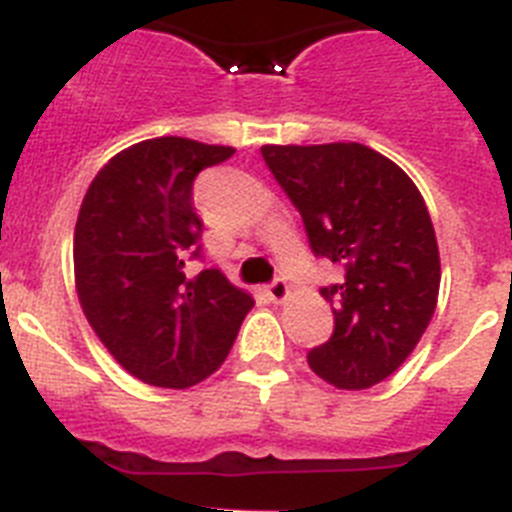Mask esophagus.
Instances as JSON below:
<instances>
[{
    "mask_svg": "<svg viewBox=\"0 0 512 512\" xmlns=\"http://www.w3.org/2000/svg\"><path fill=\"white\" fill-rule=\"evenodd\" d=\"M266 295H269V300H274V303H282V300H287V295H290V287H287L285 279L277 277L272 285H266Z\"/></svg>",
    "mask_w": 512,
    "mask_h": 512,
    "instance_id": "34e87169",
    "label": "esophagus"
}]
</instances>
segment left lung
<instances>
[{"mask_svg": "<svg viewBox=\"0 0 512 512\" xmlns=\"http://www.w3.org/2000/svg\"><path fill=\"white\" fill-rule=\"evenodd\" d=\"M261 155L303 217L313 253L344 272L321 287L334 334L310 349V370L347 391L386 381L438 305L440 253L425 199L365 144H264Z\"/></svg>", "mask_w": 512, "mask_h": 512, "instance_id": "left-lung-1", "label": "left lung"}]
</instances>
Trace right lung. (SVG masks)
<instances>
[{
    "mask_svg": "<svg viewBox=\"0 0 512 512\" xmlns=\"http://www.w3.org/2000/svg\"><path fill=\"white\" fill-rule=\"evenodd\" d=\"M233 147L183 137L131 144L93 178L74 227V282L87 321L121 368L160 388L202 383L253 308L204 259L194 178Z\"/></svg>",
    "mask_w": 512,
    "mask_h": 512,
    "instance_id": "add662e5",
    "label": "right lung"
}]
</instances>
